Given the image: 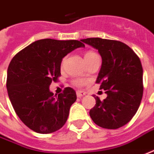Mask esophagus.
<instances>
[{
    "label": "esophagus",
    "mask_w": 154,
    "mask_h": 154,
    "mask_svg": "<svg viewBox=\"0 0 154 154\" xmlns=\"http://www.w3.org/2000/svg\"><path fill=\"white\" fill-rule=\"evenodd\" d=\"M85 92L84 91H81V90H79V91H77V97H83L84 96H85Z\"/></svg>",
    "instance_id": "34e87169"
}]
</instances>
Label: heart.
Segmentation results:
<instances>
[{
    "label": "heart",
    "instance_id": "1",
    "mask_svg": "<svg viewBox=\"0 0 154 154\" xmlns=\"http://www.w3.org/2000/svg\"><path fill=\"white\" fill-rule=\"evenodd\" d=\"M95 55H97V53H95L94 51H88L85 55H84V59H87V58H89L90 57H93V56H95ZM64 62H65V59H64L63 61H62V66L64 65ZM73 84L74 85H76L77 87H81V86H84L85 84H87V80H85V79H83V78H77V79H75V80H73Z\"/></svg>",
    "mask_w": 154,
    "mask_h": 154
}]
</instances>
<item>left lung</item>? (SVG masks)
<instances>
[{
	"label": "left lung",
	"instance_id": "obj_1",
	"mask_svg": "<svg viewBox=\"0 0 154 154\" xmlns=\"http://www.w3.org/2000/svg\"><path fill=\"white\" fill-rule=\"evenodd\" d=\"M81 40L98 50L102 57L96 83L107 94L103 101L95 97L96 105L90 110V117L101 128H119L130 122L142 99L140 60L128 45L121 41L100 38Z\"/></svg>",
	"mask_w": 154,
	"mask_h": 154
}]
</instances>
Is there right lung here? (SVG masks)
<instances>
[{"label": "right lung", "instance_id": "1", "mask_svg": "<svg viewBox=\"0 0 154 154\" xmlns=\"http://www.w3.org/2000/svg\"><path fill=\"white\" fill-rule=\"evenodd\" d=\"M82 42L39 39L11 60L7 77L8 97L17 116L34 132L51 134L66 122L70 106L77 100L76 91L67 87L57 97L49 86L61 76L63 57L77 48L84 47Z\"/></svg>", "mask_w": 154, "mask_h": 154}]
</instances>
